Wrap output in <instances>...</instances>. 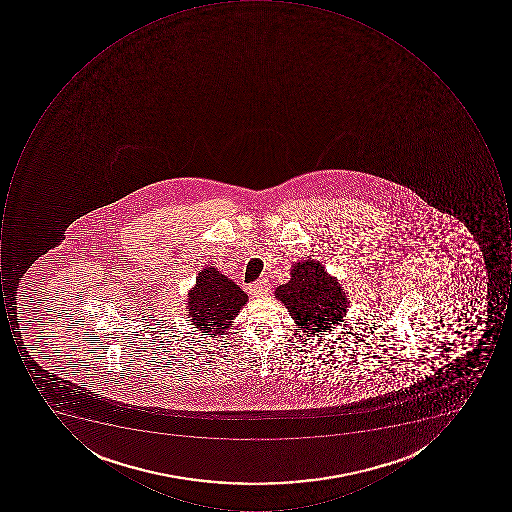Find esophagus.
Instances as JSON below:
<instances>
[{"mask_svg": "<svg viewBox=\"0 0 512 512\" xmlns=\"http://www.w3.org/2000/svg\"><path fill=\"white\" fill-rule=\"evenodd\" d=\"M268 291V283L264 280L255 281V283L249 286V294H251L252 297H261V295L268 294Z\"/></svg>", "mask_w": 512, "mask_h": 512, "instance_id": "esophagus-1", "label": "esophagus"}]
</instances>
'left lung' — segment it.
Returning <instances> with one entry per match:
<instances>
[{
  "label": "left lung",
  "instance_id": "1",
  "mask_svg": "<svg viewBox=\"0 0 512 512\" xmlns=\"http://www.w3.org/2000/svg\"><path fill=\"white\" fill-rule=\"evenodd\" d=\"M275 297L286 306L298 332L320 337L346 317L349 300L337 278L324 271L320 261L303 260L292 266L291 280L280 284Z\"/></svg>",
  "mask_w": 512,
  "mask_h": 512
}]
</instances>
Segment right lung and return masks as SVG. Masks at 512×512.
I'll return each instance as SVG.
<instances>
[{"label": "right lung", "mask_w": 512, "mask_h": 512, "mask_svg": "<svg viewBox=\"0 0 512 512\" xmlns=\"http://www.w3.org/2000/svg\"><path fill=\"white\" fill-rule=\"evenodd\" d=\"M188 297L192 324L203 335L211 337L226 334L232 320L248 301L246 292L214 266L198 274L197 284L189 291Z\"/></svg>", "instance_id": "add662e5"}]
</instances>
